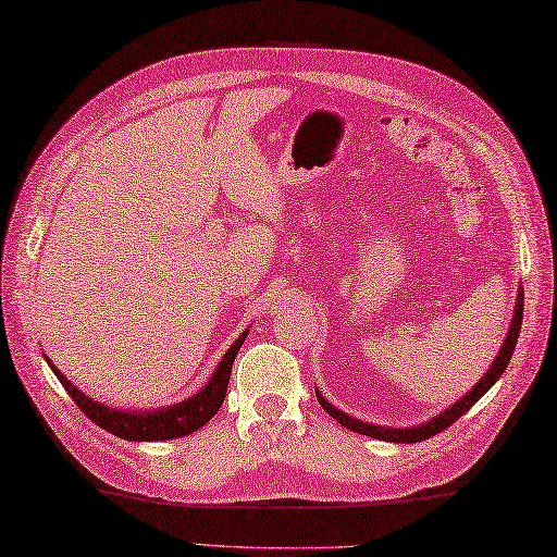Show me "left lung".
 <instances>
[{
  "label": "left lung",
  "mask_w": 557,
  "mask_h": 557,
  "mask_svg": "<svg viewBox=\"0 0 557 557\" xmlns=\"http://www.w3.org/2000/svg\"><path fill=\"white\" fill-rule=\"evenodd\" d=\"M522 315H524V292L519 289L517 292V304H515V313H512V323L510 330H507V337L503 342V347L498 351V357L493 359L491 369L481 375V381L469 389L465 397H459L455 405H449L445 411L437 413V417L423 421L419 425H411V429H393V425H377V423H366L361 419H354L349 413L339 411L337 407L330 405V401L318 393L315 389V397L321 401V407L333 417L335 421H339L345 429L354 431V433H361V435H369L375 437V441H387V443H421L425 437L437 435L441 431H445L449 423H455L459 417H465V413L476 405V401L488 393V389L498 383V377L505 373L507 363H510L512 354H515V345H517V337H519V330H522Z\"/></svg>",
  "instance_id": "1"
}]
</instances>
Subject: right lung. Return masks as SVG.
Masks as SVG:
<instances>
[{
	"label": "right lung",
	"mask_w": 557,
	"mask_h": 557,
	"mask_svg": "<svg viewBox=\"0 0 557 557\" xmlns=\"http://www.w3.org/2000/svg\"><path fill=\"white\" fill-rule=\"evenodd\" d=\"M248 335V330L236 337L234 345L227 349V354L220 359L218 369L212 371L210 381L206 387H200L196 395L186 397L176 405L162 407V409H148V411H126V409H112L102 401L88 397L86 393L69 381V377L57 369V366L45 357V361L50 363L52 373L59 377V383L64 385L69 397L76 401V407L86 413V417L98 423L100 429L110 431L116 437H124V441H172V437H182L198 431L200 425H206L212 417H215L218 409L222 407L224 395H227V385H230V373H232V363L234 357L239 354L244 339Z\"/></svg>",
	"instance_id": "1"
}]
</instances>
